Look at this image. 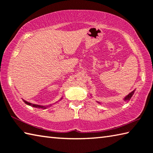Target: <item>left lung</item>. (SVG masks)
Returning <instances> with one entry per match:
<instances>
[{
  "instance_id": "obj_1",
  "label": "left lung",
  "mask_w": 153,
  "mask_h": 153,
  "mask_svg": "<svg viewBox=\"0 0 153 153\" xmlns=\"http://www.w3.org/2000/svg\"><path fill=\"white\" fill-rule=\"evenodd\" d=\"M134 91H135V90H134V91H132L131 93H130L128 95H127L126 97H125L124 98V100H130V99L132 98V95L133 94H134Z\"/></svg>"
}]
</instances>
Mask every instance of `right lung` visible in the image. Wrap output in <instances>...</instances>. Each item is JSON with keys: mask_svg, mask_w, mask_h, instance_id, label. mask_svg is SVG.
<instances>
[{"mask_svg": "<svg viewBox=\"0 0 153 153\" xmlns=\"http://www.w3.org/2000/svg\"><path fill=\"white\" fill-rule=\"evenodd\" d=\"M25 103L27 105H31V106L33 107H35V108H44V109H45L46 107L45 106H43V105H37V104H31V103H29V102H27L25 100H23Z\"/></svg>", "mask_w": 153, "mask_h": 153, "instance_id": "obj_1", "label": "right lung"}]
</instances>
